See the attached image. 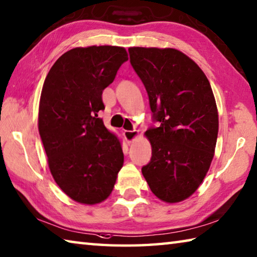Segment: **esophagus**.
I'll use <instances>...</instances> for the list:
<instances>
[{
	"label": "esophagus",
	"mask_w": 257,
	"mask_h": 257,
	"mask_svg": "<svg viewBox=\"0 0 257 257\" xmlns=\"http://www.w3.org/2000/svg\"><path fill=\"white\" fill-rule=\"evenodd\" d=\"M139 135V132L138 130H124L123 132V136H124V139L127 141L128 143L133 142L135 138H136Z\"/></svg>",
	"instance_id": "34e87169"
}]
</instances>
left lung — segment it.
I'll return each mask as SVG.
<instances>
[{"instance_id": "1", "label": "left lung", "mask_w": 257, "mask_h": 257, "mask_svg": "<svg viewBox=\"0 0 257 257\" xmlns=\"http://www.w3.org/2000/svg\"><path fill=\"white\" fill-rule=\"evenodd\" d=\"M128 50L153 118L161 122L145 133L152 158L143 175L158 199L183 201L202 183L213 158L219 121L212 88L202 69L180 50Z\"/></svg>"}]
</instances>
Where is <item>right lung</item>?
Instances as JSON below:
<instances>
[{
  "label": "right lung",
  "mask_w": 257,
  "mask_h": 257,
  "mask_svg": "<svg viewBox=\"0 0 257 257\" xmlns=\"http://www.w3.org/2000/svg\"><path fill=\"white\" fill-rule=\"evenodd\" d=\"M128 60L123 47L91 46L68 50L46 76L38 128L50 173L63 192L84 204L109 197L123 164L119 138L105 128L102 92Z\"/></svg>",
  "instance_id": "add662e5"
}]
</instances>
